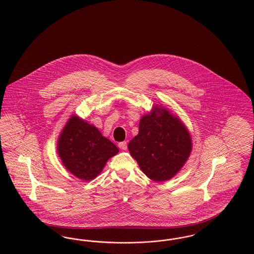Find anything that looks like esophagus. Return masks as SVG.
<instances>
[{
	"instance_id": "34e87169",
	"label": "esophagus",
	"mask_w": 254,
	"mask_h": 254,
	"mask_svg": "<svg viewBox=\"0 0 254 254\" xmlns=\"http://www.w3.org/2000/svg\"><path fill=\"white\" fill-rule=\"evenodd\" d=\"M118 146H119L121 149H123V150H127V142H121V143L118 144Z\"/></svg>"
}]
</instances>
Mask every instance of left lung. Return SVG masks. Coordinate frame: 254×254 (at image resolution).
Masks as SVG:
<instances>
[{
	"mask_svg": "<svg viewBox=\"0 0 254 254\" xmlns=\"http://www.w3.org/2000/svg\"><path fill=\"white\" fill-rule=\"evenodd\" d=\"M141 170L155 182L174 177L190 155V133L177 115L155 105L142 116L139 132L127 145Z\"/></svg>",
	"mask_w": 254,
	"mask_h": 254,
	"instance_id": "left-lung-1",
	"label": "left lung"
}]
</instances>
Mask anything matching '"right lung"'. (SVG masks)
Returning <instances> with one entry per match:
<instances>
[{"label":"right lung","mask_w":254,"mask_h":254,"mask_svg":"<svg viewBox=\"0 0 254 254\" xmlns=\"http://www.w3.org/2000/svg\"><path fill=\"white\" fill-rule=\"evenodd\" d=\"M57 152L64 167L83 181L95 179L119 148L93 125L72 114L62 129Z\"/></svg>","instance_id":"add662e5"}]
</instances>
